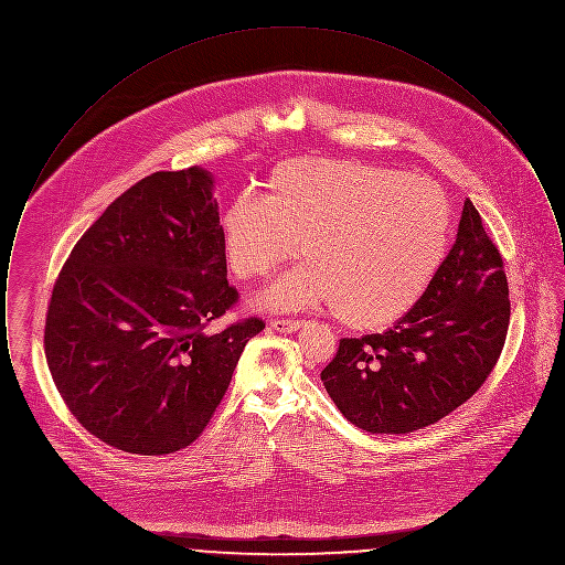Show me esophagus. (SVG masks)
Returning a JSON list of instances; mask_svg holds the SVG:
<instances>
[{
  "mask_svg": "<svg viewBox=\"0 0 565 565\" xmlns=\"http://www.w3.org/2000/svg\"><path fill=\"white\" fill-rule=\"evenodd\" d=\"M269 326L277 332H296L302 322L300 320H270Z\"/></svg>",
  "mask_w": 565,
  "mask_h": 565,
  "instance_id": "34e87169",
  "label": "esophagus"
}]
</instances>
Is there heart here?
<instances>
[{"label":"heart","mask_w":565,"mask_h":565,"mask_svg":"<svg viewBox=\"0 0 565 565\" xmlns=\"http://www.w3.org/2000/svg\"><path fill=\"white\" fill-rule=\"evenodd\" d=\"M222 254L239 281L305 263L263 296L273 309L332 307L355 330L403 320L443 269L454 210L428 178L360 162H279L265 194H239L217 220Z\"/></svg>","instance_id":"obj_1"}]
</instances>
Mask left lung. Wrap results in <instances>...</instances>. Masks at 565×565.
<instances>
[{"label": "left lung", "mask_w": 565, "mask_h": 565, "mask_svg": "<svg viewBox=\"0 0 565 565\" xmlns=\"http://www.w3.org/2000/svg\"><path fill=\"white\" fill-rule=\"evenodd\" d=\"M511 323L507 270L466 199L457 239L430 290L383 334L341 339L322 371L353 426L408 434L436 424L491 375Z\"/></svg>", "instance_id": "obj_1"}]
</instances>
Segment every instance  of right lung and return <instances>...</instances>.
<instances>
[{
  "label": "right lung",
  "mask_w": 565,
  "mask_h": 565,
  "mask_svg": "<svg viewBox=\"0 0 565 565\" xmlns=\"http://www.w3.org/2000/svg\"><path fill=\"white\" fill-rule=\"evenodd\" d=\"M214 180L157 171L82 235L53 286L44 353L84 430L137 456L194 443L265 322L212 332L239 300L226 281Z\"/></svg>",
  "instance_id": "obj_1"
}]
</instances>
